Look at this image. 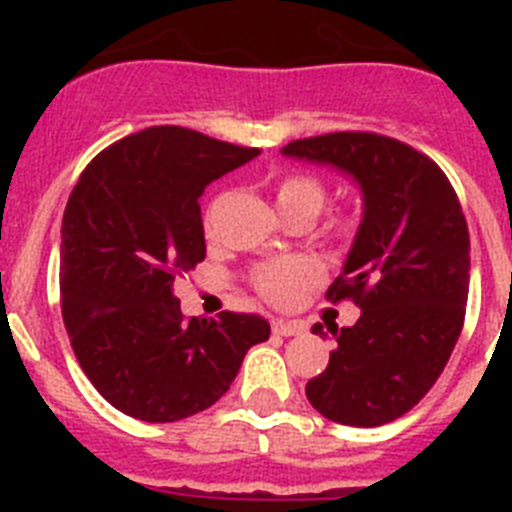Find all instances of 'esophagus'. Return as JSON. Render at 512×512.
<instances>
[{"label":"esophagus","mask_w":512,"mask_h":512,"mask_svg":"<svg viewBox=\"0 0 512 512\" xmlns=\"http://www.w3.org/2000/svg\"><path fill=\"white\" fill-rule=\"evenodd\" d=\"M271 330L277 333V336H300V333H305V325L302 323H295V320H274L271 323Z\"/></svg>","instance_id":"obj_1"}]
</instances>
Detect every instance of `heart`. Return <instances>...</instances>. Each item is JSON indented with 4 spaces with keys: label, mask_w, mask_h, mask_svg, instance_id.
Wrapping results in <instances>:
<instances>
[{
    "label": "heart",
    "mask_w": 512,
    "mask_h": 512,
    "mask_svg": "<svg viewBox=\"0 0 512 512\" xmlns=\"http://www.w3.org/2000/svg\"><path fill=\"white\" fill-rule=\"evenodd\" d=\"M271 194H274L277 210L282 212L284 220L297 215L312 220V217L323 210L325 200H328V187L315 174H307V171H287V174H279L271 179ZM325 233L336 243L351 241L356 233V220L351 215H346V212L333 215L328 220V225H325ZM318 277V266L312 264L310 259L295 256V259L269 261V264L256 266L251 282L264 300L287 307L300 302L307 289L318 282Z\"/></svg>",
    "instance_id": "heart-1"
}]
</instances>
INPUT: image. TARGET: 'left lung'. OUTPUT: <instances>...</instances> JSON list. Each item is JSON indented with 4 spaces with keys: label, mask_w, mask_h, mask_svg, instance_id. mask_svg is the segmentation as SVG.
I'll use <instances>...</instances> for the list:
<instances>
[{
    "label": "left lung",
    "mask_w": 512,
    "mask_h": 512,
    "mask_svg": "<svg viewBox=\"0 0 512 512\" xmlns=\"http://www.w3.org/2000/svg\"><path fill=\"white\" fill-rule=\"evenodd\" d=\"M282 153L336 166L364 194L356 241L325 292L359 305L361 318L330 325L336 348L307 382V400L333 423H392L436 384L464 325L469 230L459 197L436 161L387 135H315ZM312 330L323 336L320 323Z\"/></svg>",
    "instance_id": "8db88e82"
}]
</instances>
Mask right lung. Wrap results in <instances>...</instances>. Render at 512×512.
Instances as JSON below:
<instances>
[{
    "mask_svg": "<svg viewBox=\"0 0 512 512\" xmlns=\"http://www.w3.org/2000/svg\"><path fill=\"white\" fill-rule=\"evenodd\" d=\"M259 148L158 125L89 161L61 225V312L76 361L112 408L174 423L215 405L271 333L261 315L184 318L174 279L205 259L200 197Z\"/></svg>",
    "mask_w": 512,
    "mask_h": 512,
    "instance_id": "obj_1",
    "label": "right lung"
}]
</instances>
